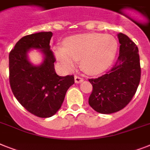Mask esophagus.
Listing matches in <instances>:
<instances>
[{
    "label": "esophagus",
    "instance_id": "esophagus-1",
    "mask_svg": "<svg viewBox=\"0 0 150 150\" xmlns=\"http://www.w3.org/2000/svg\"><path fill=\"white\" fill-rule=\"evenodd\" d=\"M74 79H75V83H81L83 80V79L82 77H80V76H75V77H74Z\"/></svg>",
    "mask_w": 150,
    "mask_h": 150
}]
</instances>
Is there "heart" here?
Here are the masks:
<instances>
[{"label": "heart", "mask_w": 150, "mask_h": 150, "mask_svg": "<svg viewBox=\"0 0 150 150\" xmlns=\"http://www.w3.org/2000/svg\"><path fill=\"white\" fill-rule=\"evenodd\" d=\"M117 42L112 36L84 33L71 36L64 40V47L54 48L61 66L70 70L80 60L82 70L89 74L103 72L111 64L117 53Z\"/></svg>", "instance_id": "obj_1"}]
</instances>
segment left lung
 <instances>
[{"mask_svg": "<svg viewBox=\"0 0 150 150\" xmlns=\"http://www.w3.org/2000/svg\"><path fill=\"white\" fill-rule=\"evenodd\" d=\"M120 55L110 70L97 78L89 79L93 90L89 104L95 111L110 114L121 110L130 102L141 76L139 50L127 35L120 33Z\"/></svg>", "mask_w": 150, "mask_h": 150, "instance_id": "1", "label": "left lung"}]
</instances>
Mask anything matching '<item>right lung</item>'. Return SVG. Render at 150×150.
<instances>
[{
    "label": "right lung",
    "instance_id": "right-lung-1",
    "mask_svg": "<svg viewBox=\"0 0 150 150\" xmlns=\"http://www.w3.org/2000/svg\"><path fill=\"white\" fill-rule=\"evenodd\" d=\"M53 33L40 32L27 35L17 42L9 54V81L18 102L32 114L40 118L52 117L61 107L67 90L74 83V75L56 74V58L50 50ZM30 48L44 53V63L37 67L27 59Z\"/></svg>",
    "mask_w": 150,
    "mask_h": 150
}]
</instances>
